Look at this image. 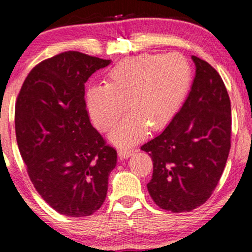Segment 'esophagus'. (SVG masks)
<instances>
[{"label": "esophagus", "instance_id": "34e87169", "mask_svg": "<svg viewBox=\"0 0 252 252\" xmlns=\"http://www.w3.org/2000/svg\"><path fill=\"white\" fill-rule=\"evenodd\" d=\"M135 153L134 149H128V148H124V149H119L118 150V155L120 158H128L132 156V155Z\"/></svg>", "mask_w": 252, "mask_h": 252}]
</instances>
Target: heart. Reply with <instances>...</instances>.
Here are the masks:
<instances>
[{"label":"heart","instance_id":"b5f03b06","mask_svg":"<svg viewBox=\"0 0 252 252\" xmlns=\"http://www.w3.org/2000/svg\"><path fill=\"white\" fill-rule=\"evenodd\" d=\"M187 58L178 53L139 55L117 63L106 74V85H94L86 94L87 111L94 125L108 132L118 147L143 139L149 128H164L173 119L191 84Z\"/></svg>","mask_w":252,"mask_h":252}]
</instances>
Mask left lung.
<instances>
[{
	"instance_id": "left-lung-1",
	"label": "left lung",
	"mask_w": 252,
	"mask_h": 252,
	"mask_svg": "<svg viewBox=\"0 0 252 252\" xmlns=\"http://www.w3.org/2000/svg\"><path fill=\"white\" fill-rule=\"evenodd\" d=\"M196 73L184 105L163 133L141 150L154 163L148 191L159 208L189 212L208 201L230 150L232 110L221 77L191 56Z\"/></svg>"
}]
</instances>
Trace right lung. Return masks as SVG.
Wrapping results in <instances>:
<instances>
[{
	"mask_svg": "<svg viewBox=\"0 0 252 252\" xmlns=\"http://www.w3.org/2000/svg\"><path fill=\"white\" fill-rule=\"evenodd\" d=\"M111 63L65 51L32 68L15 109L16 139L27 173L44 201L66 217L101 208L117 151L92 126L85 84Z\"/></svg>",
	"mask_w": 252,
	"mask_h": 252,
	"instance_id": "add662e5",
	"label": "right lung"
}]
</instances>
